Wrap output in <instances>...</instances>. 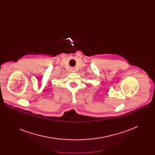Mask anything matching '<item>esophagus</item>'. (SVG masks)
<instances>
[{
	"label": "esophagus",
	"instance_id": "34e87169",
	"mask_svg": "<svg viewBox=\"0 0 155 155\" xmlns=\"http://www.w3.org/2000/svg\"><path fill=\"white\" fill-rule=\"evenodd\" d=\"M70 71L71 72H75V69L74 68H71Z\"/></svg>",
	"mask_w": 155,
	"mask_h": 155
}]
</instances>
